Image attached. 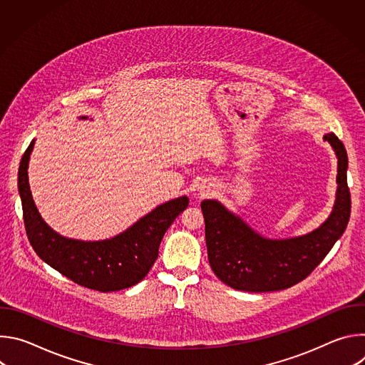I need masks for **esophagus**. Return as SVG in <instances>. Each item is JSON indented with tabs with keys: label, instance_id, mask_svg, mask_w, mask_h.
I'll return each instance as SVG.
<instances>
[{
	"label": "esophagus",
	"instance_id": "34e87169",
	"mask_svg": "<svg viewBox=\"0 0 365 365\" xmlns=\"http://www.w3.org/2000/svg\"><path fill=\"white\" fill-rule=\"evenodd\" d=\"M197 190L200 195H206L207 192H210V185H202V186H199Z\"/></svg>",
	"mask_w": 365,
	"mask_h": 365
}]
</instances>
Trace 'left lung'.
<instances>
[{
    "label": "left lung",
    "instance_id": "left-lung-1",
    "mask_svg": "<svg viewBox=\"0 0 365 365\" xmlns=\"http://www.w3.org/2000/svg\"><path fill=\"white\" fill-rule=\"evenodd\" d=\"M324 140L338 159V186L329 217L314 231L290 238H267L220 200H202L207 259L222 283L254 293L292 287L314 272L341 238L351 215L348 155L334 133L325 134Z\"/></svg>",
    "mask_w": 365,
    "mask_h": 365
}]
</instances>
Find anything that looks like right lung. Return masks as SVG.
I'll return each instance as SVG.
<instances>
[{
	"instance_id": "obj_1",
	"label": "right lung",
	"mask_w": 365,
	"mask_h": 365,
	"mask_svg": "<svg viewBox=\"0 0 365 365\" xmlns=\"http://www.w3.org/2000/svg\"><path fill=\"white\" fill-rule=\"evenodd\" d=\"M34 141L31 140L20 162L19 193L27 237L36 254L65 277L98 292H117L141 282L159 255L165 232L186 210L189 197L179 196L155 206L125 231L107 240L63 237L41 218L31 196L27 170Z\"/></svg>"
}]
</instances>
